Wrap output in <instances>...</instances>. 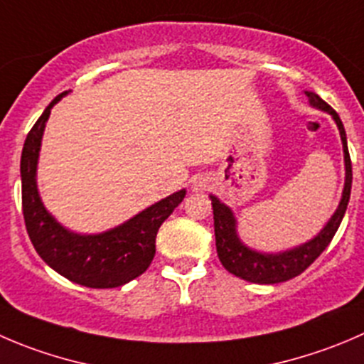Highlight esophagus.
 I'll return each instance as SVG.
<instances>
[{
    "label": "esophagus",
    "instance_id": "1",
    "mask_svg": "<svg viewBox=\"0 0 364 364\" xmlns=\"http://www.w3.org/2000/svg\"><path fill=\"white\" fill-rule=\"evenodd\" d=\"M204 188H206V179L197 178L196 181H193V190H204Z\"/></svg>",
    "mask_w": 364,
    "mask_h": 364
}]
</instances>
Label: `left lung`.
Segmentation results:
<instances>
[{
	"instance_id": "obj_1",
	"label": "left lung",
	"mask_w": 364,
	"mask_h": 364,
	"mask_svg": "<svg viewBox=\"0 0 364 364\" xmlns=\"http://www.w3.org/2000/svg\"><path fill=\"white\" fill-rule=\"evenodd\" d=\"M309 97V103L320 110L327 112L333 115L336 121L338 129H340L341 142H343V154H345V188L341 196L340 206L336 213L331 217L326 228L318 232L313 240H309L304 245L297 249L287 250L281 254H261L256 250H250L249 247L243 245L236 235V220L232 217L231 210L225 204H222L217 197L211 196V206H213V220H215V242H217V254L224 268L231 274H235L240 279H245L249 283L257 284H276L283 281L291 279L299 276L320 254L326 250L333 236L336 235L341 220H343L345 210H347L348 199H350L352 188V161L348 154L347 135H345L343 122L340 115L326 103L315 92H306Z\"/></svg>"
}]
</instances>
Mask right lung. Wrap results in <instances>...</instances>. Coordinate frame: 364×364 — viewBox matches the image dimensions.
Here are the masks:
<instances>
[{
  "mask_svg": "<svg viewBox=\"0 0 364 364\" xmlns=\"http://www.w3.org/2000/svg\"><path fill=\"white\" fill-rule=\"evenodd\" d=\"M49 103L24 140L21 154L23 215L28 236L38 256L73 283L88 288H117L147 270L156 252V235L165 218L185 199L186 190L172 193L112 231L74 235L63 229L42 206L37 192V160L42 133L51 108Z\"/></svg>",
  "mask_w": 364,
  "mask_h": 364,
  "instance_id": "add662e5",
  "label": "right lung"
}]
</instances>
